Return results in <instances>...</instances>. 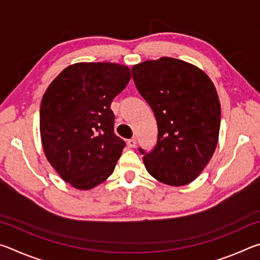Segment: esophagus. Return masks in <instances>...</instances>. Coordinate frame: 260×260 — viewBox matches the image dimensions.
Instances as JSON below:
<instances>
[{"instance_id":"esophagus-1","label":"esophagus","mask_w":260,"mask_h":260,"mask_svg":"<svg viewBox=\"0 0 260 260\" xmlns=\"http://www.w3.org/2000/svg\"><path fill=\"white\" fill-rule=\"evenodd\" d=\"M127 146H128L129 148H134L136 146V139L132 138L129 140H127Z\"/></svg>"}]
</instances>
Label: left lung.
I'll use <instances>...</instances> for the list:
<instances>
[{"label":"left lung","instance_id":"8db88e82","mask_svg":"<svg viewBox=\"0 0 260 260\" xmlns=\"http://www.w3.org/2000/svg\"><path fill=\"white\" fill-rule=\"evenodd\" d=\"M139 93L155 113L156 147L143 153L151 177L169 186L193 181L217 148L220 102L213 82L188 61L160 57L132 68Z\"/></svg>","mask_w":260,"mask_h":260}]
</instances>
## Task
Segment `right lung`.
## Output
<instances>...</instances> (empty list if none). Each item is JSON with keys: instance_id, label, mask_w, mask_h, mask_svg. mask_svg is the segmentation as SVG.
Wrapping results in <instances>:
<instances>
[{"instance_id": "right-lung-1", "label": "right lung", "mask_w": 260, "mask_h": 260, "mask_svg": "<svg viewBox=\"0 0 260 260\" xmlns=\"http://www.w3.org/2000/svg\"><path fill=\"white\" fill-rule=\"evenodd\" d=\"M131 80L128 67L76 63L47 88L40 107V135L47 160L79 190L112 174L125 142L114 134L112 100Z\"/></svg>"}]
</instances>
